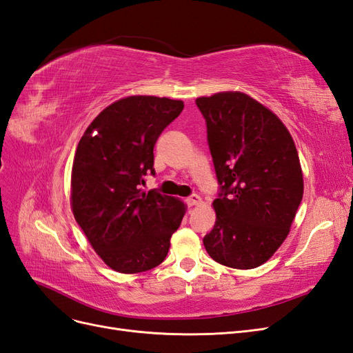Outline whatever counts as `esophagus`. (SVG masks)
Instances as JSON below:
<instances>
[{
  "instance_id": "esophagus-1",
  "label": "esophagus",
  "mask_w": 353,
  "mask_h": 353,
  "mask_svg": "<svg viewBox=\"0 0 353 353\" xmlns=\"http://www.w3.org/2000/svg\"><path fill=\"white\" fill-rule=\"evenodd\" d=\"M185 201H187L188 206H197V205H200V203H201V199L197 194H191L190 197L185 199Z\"/></svg>"
}]
</instances>
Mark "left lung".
<instances>
[{
	"label": "left lung",
	"instance_id": "left-lung-1",
	"mask_svg": "<svg viewBox=\"0 0 353 353\" xmlns=\"http://www.w3.org/2000/svg\"><path fill=\"white\" fill-rule=\"evenodd\" d=\"M196 104L219 184L216 222L203 244L221 265L256 268L283 244L303 197L294 141L279 117L243 92Z\"/></svg>",
	"mask_w": 353,
	"mask_h": 353
}]
</instances>
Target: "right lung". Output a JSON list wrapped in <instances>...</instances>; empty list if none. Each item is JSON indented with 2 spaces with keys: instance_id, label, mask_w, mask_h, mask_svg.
Returning a JSON list of instances; mask_svg holds the SVG:
<instances>
[{
  "instance_id": "obj_1",
  "label": "right lung",
  "mask_w": 353,
  "mask_h": 353,
  "mask_svg": "<svg viewBox=\"0 0 353 353\" xmlns=\"http://www.w3.org/2000/svg\"><path fill=\"white\" fill-rule=\"evenodd\" d=\"M184 103L132 95L105 108L82 135L72 168L74 219L112 270L135 274L166 258L185 208L178 199L140 188L154 175L153 148Z\"/></svg>"
}]
</instances>
